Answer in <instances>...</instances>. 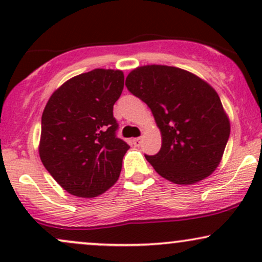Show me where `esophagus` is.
<instances>
[{"mask_svg":"<svg viewBox=\"0 0 262 262\" xmlns=\"http://www.w3.org/2000/svg\"><path fill=\"white\" fill-rule=\"evenodd\" d=\"M133 144L135 146H140L141 145V138H134Z\"/></svg>","mask_w":262,"mask_h":262,"instance_id":"1","label":"esophagus"}]
</instances>
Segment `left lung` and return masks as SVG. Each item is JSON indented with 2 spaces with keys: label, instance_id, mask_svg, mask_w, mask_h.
<instances>
[{
  "label": "left lung",
  "instance_id": "left-lung-1",
  "mask_svg": "<svg viewBox=\"0 0 262 262\" xmlns=\"http://www.w3.org/2000/svg\"><path fill=\"white\" fill-rule=\"evenodd\" d=\"M125 86L148 104L161 132L160 151L145 155L159 175L177 185H192L217 169L230 123L212 86L166 65L137 68Z\"/></svg>",
  "mask_w": 262,
  "mask_h": 262
}]
</instances>
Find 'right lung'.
<instances>
[{
	"label": "right lung",
	"instance_id": "right-lung-1",
	"mask_svg": "<svg viewBox=\"0 0 262 262\" xmlns=\"http://www.w3.org/2000/svg\"><path fill=\"white\" fill-rule=\"evenodd\" d=\"M124 87L121 70L95 69L53 93L41 116L39 155L69 193L100 196L118 180L129 145L117 137L113 106Z\"/></svg>",
	"mask_w": 262,
	"mask_h": 262
}]
</instances>
